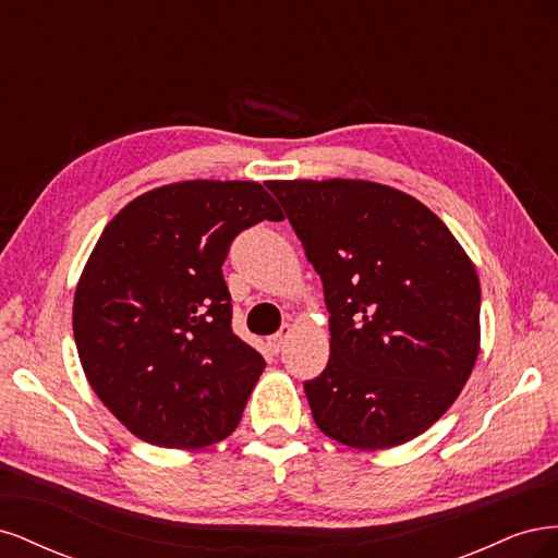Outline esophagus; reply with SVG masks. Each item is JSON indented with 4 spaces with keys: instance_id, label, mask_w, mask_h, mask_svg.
I'll return each instance as SVG.
<instances>
[{
    "instance_id": "esophagus-1",
    "label": "esophagus",
    "mask_w": 558,
    "mask_h": 558,
    "mask_svg": "<svg viewBox=\"0 0 558 558\" xmlns=\"http://www.w3.org/2000/svg\"><path fill=\"white\" fill-rule=\"evenodd\" d=\"M289 335H291V326H283L279 332H275L272 337H267V347L272 349V353H279V351H283V347H286V340H289Z\"/></svg>"
}]
</instances>
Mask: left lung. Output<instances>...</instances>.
<instances>
[{
    "label": "left lung",
    "mask_w": 558,
    "mask_h": 558,
    "mask_svg": "<svg viewBox=\"0 0 558 558\" xmlns=\"http://www.w3.org/2000/svg\"><path fill=\"white\" fill-rule=\"evenodd\" d=\"M324 281L330 359L305 381L316 426L353 449L421 435L480 353V279L449 228L388 185L269 181Z\"/></svg>",
    "instance_id": "obj_1"
}]
</instances>
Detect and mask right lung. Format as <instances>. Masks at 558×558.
<instances>
[{"mask_svg": "<svg viewBox=\"0 0 558 558\" xmlns=\"http://www.w3.org/2000/svg\"><path fill=\"white\" fill-rule=\"evenodd\" d=\"M281 209L256 181H181L118 211L74 295L93 391L144 442L199 449L238 428L265 359L232 332V240Z\"/></svg>", "mask_w": 558, "mask_h": 558, "instance_id": "add662e5", "label": "right lung"}]
</instances>
